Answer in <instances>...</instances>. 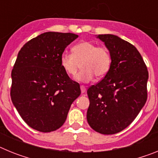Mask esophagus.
<instances>
[{"label":"esophagus","instance_id":"34e87169","mask_svg":"<svg viewBox=\"0 0 158 158\" xmlns=\"http://www.w3.org/2000/svg\"><path fill=\"white\" fill-rule=\"evenodd\" d=\"M81 93H84L86 91V88L84 85H81Z\"/></svg>","mask_w":158,"mask_h":158}]
</instances>
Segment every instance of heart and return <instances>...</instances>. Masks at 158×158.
<instances>
[{
  "instance_id": "b5f03b06",
  "label": "heart",
  "mask_w": 158,
  "mask_h": 158,
  "mask_svg": "<svg viewBox=\"0 0 158 158\" xmlns=\"http://www.w3.org/2000/svg\"><path fill=\"white\" fill-rule=\"evenodd\" d=\"M62 69L67 74L75 77L81 64L82 70L77 77L79 81H91L96 76L104 77L111 65L109 50L104 46H97L89 41L77 43L72 48V54L63 53L60 58Z\"/></svg>"
}]
</instances>
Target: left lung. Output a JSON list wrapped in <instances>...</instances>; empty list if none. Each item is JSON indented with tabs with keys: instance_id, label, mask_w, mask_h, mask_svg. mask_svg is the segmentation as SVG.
<instances>
[{
	"instance_id": "1",
	"label": "left lung",
	"mask_w": 158,
	"mask_h": 158,
	"mask_svg": "<svg viewBox=\"0 0 158 158\" xmlns=\"http://www.w3.org/2000/svg\"><path fill=\"white\" fill-rule=\"evenodd\" d=\"M111 56L109 71L88 89L87 120L94 131L114 135L127 127L147 100L149 73L136 47L114 35H99Z\"/></svg>"
}]
</instances>
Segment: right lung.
Wrapping results in <instances>:
<instances>
[{"label":"right lung","instance_id":"right-lung-1","mask_svg":"<svg viewBox=\"0 0 158 158\" xmlns=\"http://www.w3.org/2000/svg\"><path fill=\"white\" fill-rule=\"evenodd\" d=\"M78 37L49 31L29 40L18 53L12 70L11 99L26 123L40 132L63 125L80 85L62 69L60 58Z\"/></svg>","mask_w":158,"mask_h":158}]
</instances>
